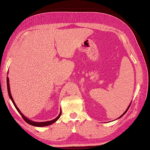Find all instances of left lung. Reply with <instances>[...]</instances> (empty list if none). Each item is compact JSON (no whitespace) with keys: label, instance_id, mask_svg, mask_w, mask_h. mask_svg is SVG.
<instances>
[{"label":"left lung","instance_id":"1","mask_svg":"<svg viewBox=\"0 0 150 150\" xmlns=\"http://www.w3.org/2000/svg\"><path fill=\"white\" fill-rule=\"evenodd\" d=\"M130 105H131V103H130V105H129V106H128V108H127V110H125V112H124V113H123V114H122V115H121V116H120V117H119V118H120V117H122V116H123V115H124V114H125V113H126V112H127V110H128V109H129V107H130Z\"/></svg>","mask_w":150,"mask_h":150}]
</instances>
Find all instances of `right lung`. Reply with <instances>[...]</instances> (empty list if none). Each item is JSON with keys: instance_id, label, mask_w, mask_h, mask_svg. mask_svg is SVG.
<instances>
[{"instance_id": "right-lung-1", "label": "right lung", "mask_w": 150, "mask_h": 150, "mask_svg": "<svg viewBox=\"0 0 150 150\" xmlns=\"http://www.w3.org/2000/svg\"><path fill=\"white\" fill-rule=\"evenodd\" d=\"M7 86H8V95L10 99L11 100L13 103L14 104V105H15V108L16 109V110H18V112L20 113V114L22 116V117H23V119L25 121V122H27L28 124H29L30 125H33V126H35V127H46V126H48V125H50L52 124H53L54 123H55V121H56L59 117H60L61 115V110L60 113H59V116L56 117L55 118L54 120H51V121H44V122H35V121H33L32 120H30L29 119H28L27 117H26L21 112V111L19 110V109L18 107H17L16 105L15 104V102H14V100L13 99V97L11 96V91H10V88H9V78L7 77Z\"/></svg>"}]
</instances>
